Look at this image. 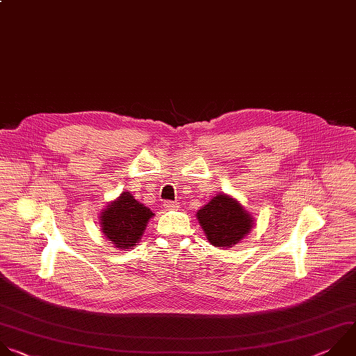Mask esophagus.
<instances>
[{
    "label": "esophagus",
    "mask_w": 356,
    "mask_h": 356,
    "mask_svg": "<svg viewBox=\"0 0 356 356\" xmlns=\"http://www.w3.org/2000/svg\"><path fill=\"white\" fill-rule=\"evenodd\" d=\"M177 204H178V203L174 202V200H165V202H164V206H165L167 209H175Z\"/></svg>",
    "instance_id": "obj_1"
}]
</instances>
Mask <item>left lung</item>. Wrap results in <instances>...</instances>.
<instances>
[{
	"mask_svg": "<svg viewBox=\"0 0 356 356\" xmlns=\"http://www.w3.org/2000/svg\"><path fill=\"white\" fill-rule=\"evenodd\" d=\"M197 220L210 244L233 247L252 227V219L241 204L227 196L218 195L197 211Z\"/></svg>",
	"mask_w": 356,
	"mask_h": 356,
	"instance_id": "left-lung-1",
	"label": "left lung"
}]
</instances>
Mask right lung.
<instances>
[{"label":"right lung","mask_w":356,"mask_h":356,"mask_svg":"<svg viewBox=\"0 0 356 356\" xmlns=\"http://www.w3.org/2000/svg\"><path fill=\"white\" fill-rule=\"evenodd\" d=\"M153 216L149 207L137 202L131 193L123 192L102 211L101 230L115 247L127 250L136 245Z\"/></svg>","instance_id":"obj_1"}]
</instances>
